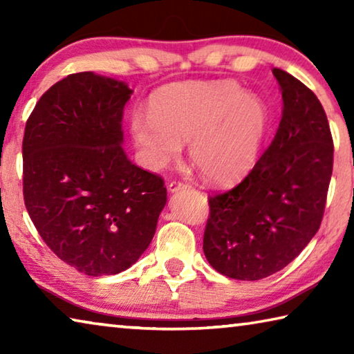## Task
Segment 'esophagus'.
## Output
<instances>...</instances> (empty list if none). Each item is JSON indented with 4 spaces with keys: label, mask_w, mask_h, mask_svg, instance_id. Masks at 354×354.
Instances as JSON below:
<instances>
[{
    "label": "esophagus",
    "mask_w": 354,
    "mask_h": 354,
    "mask_svg": "<svg viewBox=\"0 0 354 354\" xmlns=\"http://www.w3.org/2000/svg\"><path fill=\"white\" fill-rule=\"evenodd\" d=\"M183 189H187V184H184L181 181H171L169 184V192H170V194H175V192L183 190Z\"/></svg>",
    "instance_id": "esophagus-1"
}]
</instances>
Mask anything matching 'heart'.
<instances>
[{"label":"heart","mask_w":354,"mask_h":354,"mask_svg":"<svg viewBox=\"0 0 354 354\" xmlns=\"http://www.w3.org/2000/svg\"><path fill=\"white\" fill-rule=\"evenodd\" d=\"M267 122L262 100L236 82L189 81L156 91L148 113H133L129 131L147 169H165L189 142V158L201 175L231 184L253 169Z\"/></svg>","instance_id":"heart-1"}]
</instances>
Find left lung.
Returning a JSON list of instances; mask_svg holds the SVG:
<instances>
[{
  "label": "left lung",
  "mask_w": 354,
  "mask_h": 354,
  "mask_svg": "<svg viewBox=\"0 0 354 354\" xmlns=\"http://www.w3.org/2000/svg\"><path fill=\"white\" fill-rule=\"evenodd\" d=\"M277 134L234 189L209 196L203 250L218 273L241 281L270 277L319 231L333 173V137L319 98L281 68Z\"/></svg>",
  "instance_id": "1"
}]
</instances>
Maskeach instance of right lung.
Wrapping results in <instances>:
<instances>
[{"instance_id":"obj_1","label":"right lung","mask_w":354,"mask_h":354,"mask_svg":"<svg viewBox=\"0 0 354 354\" xmlns=\"http://www.w3.org/2000/svg\"><path fill=\"white\" fill-rule=\"evenodd\" d=\"M127 82L82 71L41 95L23 139V195L40 237L88 277L127 270L151 243L162 178L123 149Z\"/></svg>"}]
</instances>
